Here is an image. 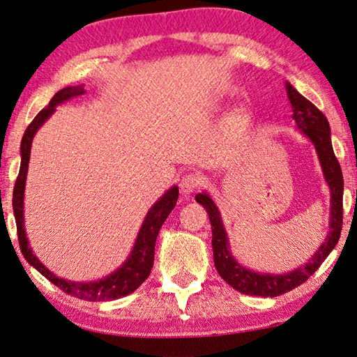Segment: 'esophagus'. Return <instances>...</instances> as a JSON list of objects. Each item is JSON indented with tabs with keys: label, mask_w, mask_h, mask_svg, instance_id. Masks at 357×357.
<instances>
[{
	"label": "esophagus",
	"mask_w": 357,
	"mask_h": 357,
	"mask_svg": "<svg viewBox=\"0 0 357 357\" xmlns=\"http://www.w3.org/2000/svg\"><path fill=\"white\" fill-rule=\"evenodd\" d=\"M204 177L201 174H196V172H190L186 174L185 177L182 178V182H180V188H182L183 195H191L192 191L201 188L204 185Z\"/></svg>",
	"instance_id": "obj_1"
}]
</instances>
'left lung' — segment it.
Segmentation results:
<instances>
[{
	"instance_id": "left-lung-1",
	"label": "left lung",
	"mask_w": 357,
	"mask_h": 357,
	"mask_svg": "<svg viewBox=\"0 0 357 357\" xmlns=\"http://www.w3.org/2000/svg\"><path fill=\"white\" fill-rule=\"evenodd\" d=\"M287 93L293 106L291 119L296 122L303 133L314 142L320 156V162L331 188V232L328 238L310 259L309 264L299 266L298 270L287 274H260L243 268L229 252V243L226 230L222 227L220 211L207 195H197L196 201L207 210L211 224V246H213L215 266L220 276L226 282L245 295L274 298L296 289L304 284L323 264L329 252L335 248L340 238L343 224V175L339 161H337L333 142H331V130L326 116L317 106L303 97L295 87L287 83Z\"/></svg>"
}]
</instances>
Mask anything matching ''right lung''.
Returning a JSON list of instances; mask_svg holds the SVG:
<instances>
[{"label": "right lung", "instance_id": "add662e5", "mask_svg": "<svg viewBox=\"0 0 357 357\" xmlns=\"http://www.w3.org/2000/svg\"><path fill=\"white\" fill-rule=\"evenodd\" d=\"M84 93V89L81 86L75 87H66L59 92L54 93V97L50 100L48 106H45L39 114H37L33 122L28 125L26 131H24L22 139V165L20 171H18V177L14 185V196H12V207H14L15 222H17V235H18V245H20V251L23 257L33 265L42 276H45L50 282L67 293V295L84 299V301H111V299H119L122 296H127L133 293L137 287H139L144 280L149 278L150 271L153 266V257H155V241L158 236L162 222L166 221L169 213L174 210L175 204L178 199V188L169 190L165 196H162L158 202H156L144 220L142 227L137 235L133 251H131L130 257L125 260V264L119 268L116 273L111 276L105 278L98 282L91 284H73L64 280L61 278H56L53 273H50L45 266L37 260L36 255L31 251L28 245L26 234H24V224H23V192H24V182H26V172H28V162H29V153H31V142L36 131L40 128V125L47 121V119L53 114L56 109V105H59L66 100L81 96Z\"/></svg>", "mask_w": 357, "mask_h": 357}]
</instances>
